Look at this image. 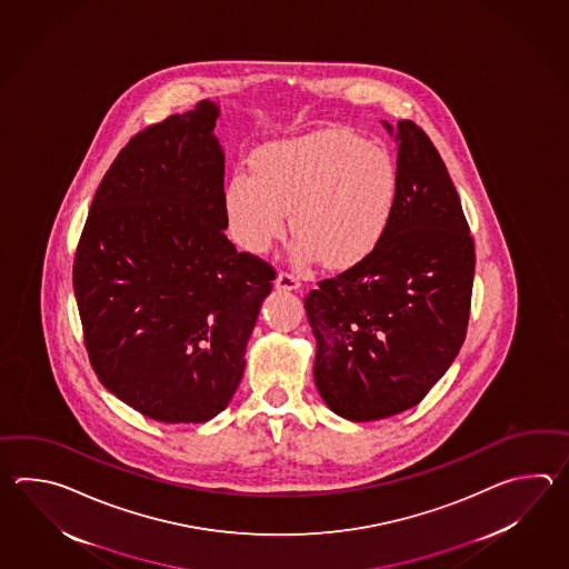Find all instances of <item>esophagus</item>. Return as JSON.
<instances>
[{
	"mask_svg": "<svg viewBox=\"0 0 569 569\" xmlns=\"http://www.w3.org/2000/svg\"><path fill=\"white\" fill-rule=\"evenodd\" d=\"M274 287L279 290H299L301 289V282L289 272H279V277L274 280Z\"/></svg>",
	"mask_w": 569,
	"mask_h": 569,
	"instance_id": "34e87169",
	"label": "esophagus"
}]
</instances>
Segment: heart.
<instances>
[{
	"label": "heart",
	"instance_id": "heart-1",
	"mask_svg": "<svg viewBox=\"0 0 569 569\" xmlns=\"http://www.w3.org/2000/svg\"><path fill=\"white\" fill-rule=\"evenodd\" d=\"M399 194V167L385 146L319 130L260 146L252 172L231 177L223 206L233 240L248 252L264 254L289 211L295 258L346 270L375 254Z\"/></svg>",
	"mask_w": 569,
	"mask_h": 569
}]
</instances>
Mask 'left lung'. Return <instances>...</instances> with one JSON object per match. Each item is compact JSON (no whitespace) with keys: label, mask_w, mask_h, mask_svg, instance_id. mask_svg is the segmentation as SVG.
<instances>
[{"label":"left lung","mask_w":569,"mask_h":569,"mask_svg":"<svg viewBox=\"0 0 569 569\" xmlns=\"http://www.w3.org/2000/svg\"><path fill=\"white\" fill-rule=\"evenodd\" d=\"M399 206L362 264L321 280L305 297L313 329L315 385L348 421L411 409L460 351L472 301L473 240L460 197L427 133L397 130Z\"/></svg>","instance_id":"left-lung-1"}]
</instances>
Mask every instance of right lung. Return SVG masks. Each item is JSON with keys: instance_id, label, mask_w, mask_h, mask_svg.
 Listing matches in <instances>:
<instances>
[{"instance_id": "add662e5", "label": "right lung", "mask_w": 569, "mask_h": 569, "mask_svg": "<svg viewBox=\"0 0 569 569\" xmlns=\"http://www.w3.org/2000/svg\"><path fill=\"white\" fill-rule=\"evenodd\" d=\"M219 108L136 133L97 189L73 287L97 378L160 423L228 407L274 270L228 240Z\"/></svg>"}]
</instances>
